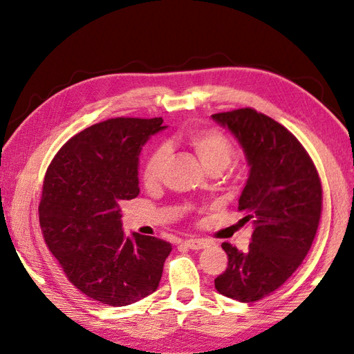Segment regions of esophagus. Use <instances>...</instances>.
Listing matches in <instances>:
<instances>
[{"instance_id":"esophagus-1","label":"esophagus","mask_w":354,"mask_h":354,"mask_svg":"<svg viewBox=\"0 0 354 354\" xmlns=\"http://www.w3.org/2000/svg\"><path fill=\"white\" fill-rule=\"evenodd\" d=\"M183 245L185 248H189V250L199 251V250H204L205 246H208V242L204 239H190V240H185Z\"/></svg>"}]
</instances>
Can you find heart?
Here are the masks:
<instances>
[{
	"label": "heart",
	"instance_id": "1",
	"mask_svg": "<svg viewBox=\"0 0 354 354\" xmlns=\"http://www.w3.org/2000/svg\"><path fill=\"white\" fill-rule=\"evenodd\" d=\"M183 140L189 145L193 152L198 155L199 161L207 170L225 169L231 161L232 145L225 133L212 127L205 129H190L184 133ZM167 160V150L160 147L153 150L142 170V179L146 185H153L161 176L162 167Z\"/></svg>",
	"mask_w": 354,
	"mask_h": 354
}]
</instances>
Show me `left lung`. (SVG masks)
Wrapping results in <instances>:
<instances>
[{
	"instance_id": "left-lung-1",
	"label": "left lung",
	"mask_w": 354,
	"mask_h": 354,
	"mask_svg": "<svg viewBox=\"0 0 354 354\" xmlns=\"http://www.w3.org/2000/svg\"><path fill=\"white\" fill-rule=\"evenodd\" d=\"M212 118L243 149L250 175L239 212L254 225L246 252L222 243L228 266L214 288L237 301H259L280 288L310 250L322 208L318 171L299 141L268 115L245 108Z\"/></svg>"
}]
</instances>
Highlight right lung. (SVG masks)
I'll return each instance as SVG.
<instances>
[{"label": "right lung", "instance_id": "obj_1", "mask_svg": "<svg viewBox=\"0 0 354 354\" xmlns=\"http://www.w3.org/2000/svg\"><path fill=\"white\" fill-rule=\"evenodd\" d=\"M162 118H111L66 142L44 181L39 223L65 275L86 297L122 307L153 293L171 245L122 225L123 202L140 194L145 142Z\"/></svg>", "mask_w": 354, "mask_h": 354}]
</instances>
